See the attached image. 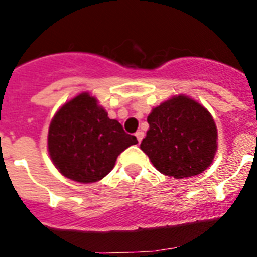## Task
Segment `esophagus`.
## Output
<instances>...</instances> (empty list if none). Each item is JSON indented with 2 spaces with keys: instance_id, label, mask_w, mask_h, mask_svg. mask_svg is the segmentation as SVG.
<instances>
[{
  "instance_id": "esophagus-1",
  "label": "esophagus",
  "mask_w": 257,
  "mask_h": 257,
  "mask_svg": "<svg viewBox=\"0 0 257 257\" xmlns=\"http://www.w3.org/2000/svg\"><path fill=\"white\" fill-rule=\"evenodd\" d=\"M135 136H136V139H138V142H142L143 140V138H144V133H143V131H138V133L135 134Z\"/></svg>"
}]
</instances>
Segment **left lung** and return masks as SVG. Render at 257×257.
I'll return each instance as SVG.
<instances>
[{"label": "left lung", "mask_w": 257, "mask_h": 257, "mask_svg": "<svg viewBox=\"0 0 257 257\" xmlns=\"http://www.w3.org/2000/svg\"><path fill=\"white\" fill-rule=\"evenodd\" d=\"M140 149L160 172L175 179L202 174L217 151V128L207 109L185 95L153 108Z\"/></svg>", "instance_id": "obj_1"}]
</instances>
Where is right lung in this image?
I'll return each mask as SVG.
<instances>
[{
    "instance_id": "right-lung-1",
    "label": "right lung",
    "mask_w": 257,
    "mask_h": 257,
    "mask_svg": "<svg viewBox=\"0 0 257 257\" xmlns=\"http://www.w3.org/2000/svg\"><path fill=\"white\" fill-rule=\"evenodd\" d=\"M136 138L110 119L96 97L77 95L55 113L49 127L47 148L61 175L78 183H95L114 167L117 157Z\"/></svg>"
}]
</instances>
